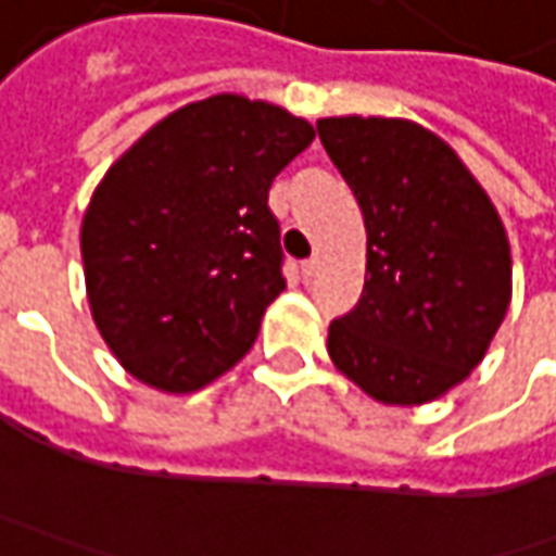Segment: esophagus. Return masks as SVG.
I'll list each match as a JSON object with an SVG mask.
<instances>
[{"label":"esophagus","mask_w":556,"mask_h":556,"mask_svg":"<svg viewBox=\"0 0 556 556\" xmlns=\"http://www.w3.org/2000/svg\"><path fill=\"white\" fill-rule=\"evenodd\" d=\"M315 271H318V260H315V256H309V260H303V263H300V275H303V281H312V278H315Z\"/></svg>","instance_id":"obj_1"}]
</instances>
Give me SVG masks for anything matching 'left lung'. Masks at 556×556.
Instances as JSON below:
<instances>
[{
	"instance_id": "8db88e82",
	"label": "left lung",
	"mask_w": 556,
	"mask_h": 556,
	"mask_svg": "<svg viewBox=\"0 0 556 556\" xmlns=\"http://www.w3.org/2000/svg\"><path fill=\"white\" fill-rule=\"evenodd\" d=\"M315 126L368 231L365 290L331 321L328 353L377 402L424 405L480 365L504 321V225L458 154L412 119Z\"/></svg>"
}]
</instances>
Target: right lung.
I'll return each mask as SVG.
<instances>
[{
  "label": "right lung",
  "instance_id": "obj_1",
  "mask_svg": "<svg viewBox=\"0 0 556 556\" xmlns=\"http://www.w3.org/2000/svg\"><path fill=\"white\" fill-rule=\"evenodd\" d=\"M312 139L285 108L213 96L108 169L79 231L86 290L104 343L141 383L191 393L253 346L288 285L268 188Z\"/></svg>",
  "mask_w": 556,
  "mask_h": 556
}]
</instances>
